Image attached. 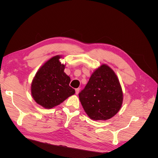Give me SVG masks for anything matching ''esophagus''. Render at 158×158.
I'll return each mask as SVG.
<instances>
[{
    "mask_svg": "<svg viewBox=\"0 0 158 158\" xmlns=\"http://www.w3.org/2000/svg\"><path fill=\"white\" fill-rule=\"evenodd\" d=\"M80 92V88H76V94L78 95Z\"/></svg>",
    "mask_w": 158,
    "mask_h": 158,
    "instance_id": "34e87169",
    "label": "esophagus"
}]
</instances>
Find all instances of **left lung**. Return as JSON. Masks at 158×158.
Listing matches in <instances>:
<instances>
[{
    "mask_svg": "<svg viewBox=\"0 0 158 158\" xmlns=\"http://www.w3.org/2000/svg\"><path fill=\"white\" fill-rule=\"evenodd\" d=\"M79 99L92 120H108L115 115L122 107L123 93L113 70L106 64L95 69L79 94Z\"/></svg>",
    "mask_w": 158,
    "mask_h": 158,
    "instance_id": "left-lung-1",
    "label": "left lung"
}]
</instances>
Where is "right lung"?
Instances as JSON below:
<instances>
[{"mask_svg": "<svg viewBox=\"0 0 158 158\" xmlns=\"http://www.w3.org/2000/svg\"><path fill=\"white\" fill-rule=\"evenodd\" d=\"M62 55L51 57L37 70L31 84L33 99L45 109H52L75 94L70 85V78L61 63Z\"/></svg>", "mask_w": 158, "mask_h": 158, "instance_id": "add662e5", "label": "right lung"}]
</instances>
